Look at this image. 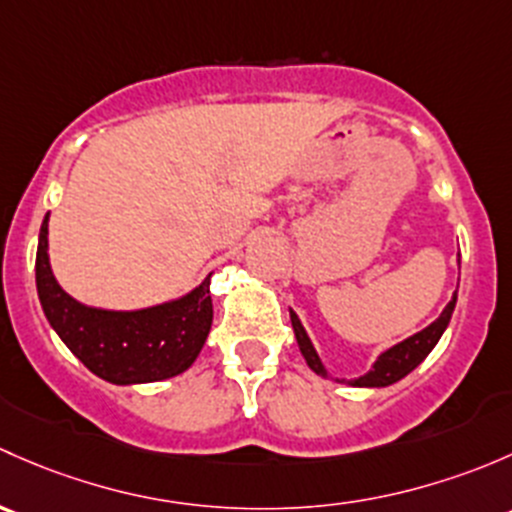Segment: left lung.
I'll list each match as a JSON object with an SVG mask.
<instances>
[{"label": "left lung", "mask_w": 512, "mask_h": 512, "mask_svg": "<svg viewBox=\"0 0 512 512\" xmlns=\"http://www.w3.org/2000/svg\"><path fill=\"white\" fill-rule=\"evenodd\" d=\"M453 308H456V295H453L451 303L444 308V313H441L439 318L429 325V328L419 330L416 335L397 342V345L389 347V350H384L382 355L374 360L370 372L362 374V377H357V379H350L347 384H352V387H389V384H394V382H399L402 377H407L414 367H419L421 362L426 360V355H429V352L436 347V342L441 340L444 330L449 328ZM291 323H293L295 340H298V347H300V352H303V357H305V362H308L310 370H313L315 374H320V377H328V370H325L323 362H320L313 342H310L303 323H300V318L293 313V310H291Z\"/></svg>", "instance_id": "obj_1"}]
</instances>
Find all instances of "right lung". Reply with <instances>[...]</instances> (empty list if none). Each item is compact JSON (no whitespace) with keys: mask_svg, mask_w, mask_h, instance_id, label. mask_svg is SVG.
<instances>
[{"mask_svg":"<svg viewBox=\"0 0 512 512\" xmlns=\"http://www.w3.org/2000/svg\"><path fill=\"white\" fill-rule=\"evenodd\" d=\"M36 291L51 328L93 374L110 384L170 379L192 367L212 330L209 276L194 291L140 310L91 308L71 298L49 263V214L36 249Z\"/></svg>","mask_w":512,"mask_h":512,"instance_id":"add662e5","label":"right lung"}]
</instances>
